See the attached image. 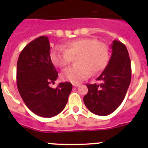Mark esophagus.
<instances>
[{
  "mask_svg": "<svg viewBox=\"0 0 148 148\" xmlns=\"http://www.w3.org/2000/svg\"><path fill=\"white\" fill-rule=\"evenodd\" d=\"M73 86H74V87H77V86H79V84H77V83H73L72 84Z\"/></svg>",
  "mask_w": 148,
  "mask_h": 148,
  "instance_id": "1",
  "label": "esophagus"
}]
</instances>
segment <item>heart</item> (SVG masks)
<instances>
[{"label":"heart","instance_id":"b5f03b06","mask_svg":"<svg viewBox=\"0 0 148 148\" xmlns=\"http://www.w3.org/2000/svg\"><path fill=\"white\" fill-rule=\"evenodd\" d=\"M75 58L77 64L62 74V79L76 83L87 78L91 71L97 74L105 68L109 60L108 46L95 38H81L70 41L62 47H56L51 53L55 66L66 68Z\"/></svg>","mask_w":148,"mask_h":148}]
</instances>
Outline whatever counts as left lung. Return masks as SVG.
I'll return each instance as SVG.
<instances>
[{
    "mask_svg": "<svg viewBox=\"0 0 148 148\" xmlns=\"http://www.w3.org/2000/svg\"><path fill=\"white\" fill-rule=\"evenodd\" d=\"M108 64L97 79L100 84H87L84 102L97 115L112 113L122 102L131 81V62L125 44L114 40Z\"/></svg>",
    "mask_w": 148,
    "mask_h": 148,
    "instance_id": "8db88e82",
    "label": "left lung"
}]
</instances>
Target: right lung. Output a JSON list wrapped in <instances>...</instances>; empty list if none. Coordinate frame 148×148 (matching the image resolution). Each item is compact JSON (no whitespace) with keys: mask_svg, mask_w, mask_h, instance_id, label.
<instances>
[{"mask_svg":"<svg viewBox=\"0 0 148 148\" xmlns=\"http://www.w3.org/2000/svg\"><path fill=\"white\" fill-rule=\"evenodd\" d=\"M48 37L40 36L21 52L17 62V87L21 97L31 112L40 117H52L64 109L72 89L69 82L54 83L58 72L50 56Z\"/></svg>","mask_w":148,"mask_h":148,"instance_id":"right-lung-1","label":"right lung"}]
</instances>
